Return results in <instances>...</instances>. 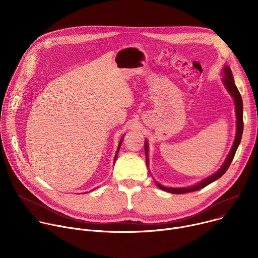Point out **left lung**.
Instances as JSON below:
<instances>
[{
    "label": "left lung",
    "mask_w": 258,
    "mask_h": 258,
    "mask_svg": "<svg viewBox=\"0 0 258 258\" xmlns=\"http://www.w3.org/2000/svg\"><path fill=\"white\" fill-rule=\"evenodd\" d=\"M224 73H225V76L223 78V82H224L227 90L233 96V98L235 100L236 115H237V134H236V139L234 141V144H233V147H232L230 154L228 155V157H227L225 163L223 164V166L220 167V169L217 172H215L211 176L205 178L200 183H198V185L190 187V188H166V187H163V186L159 185L158 182H156L157 186L160 189H162V190H164L166 192L172 193V194H185V193H189V192L199 191L200 189H202V188L206 187L207 185H209L210 182L218 179L220 176H222L228 170L229 166L231 165V163H232V161L234 159V156L236 154V151L238 149V146H239V144L241 142L242 134H243V102H242L241 94H240V92L238 91V89H237V87L235 85L234 78H233V75H232V70L228 66H225L224 67ZM145 151H146V154H148V144H147V142H145ZM146 162L148 163L147 155H146Z\"/></svg>",
    "instance_id": "8db88e82"
}]
</instances>
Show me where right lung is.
<instances>
[{"mask_svg":"<svg viewBox=\"0 0 258 258\" xmlns=\"http://www.w3.org/2000/svg\"><path fill=\"white\" fill-rule=\"evenodd\" d=\"M122 140H123V139H121V140H120V143H119V146H120V145H121V142H122ZM118 150H119V147H118ZM118 150H117V153H118ZM117 153H116V155H115V158H116V156H117Z\"/></svg>","mask_w":258,"mask_h":258,"instance_id":"add662e5","label":"right lung"}]
</instances>
